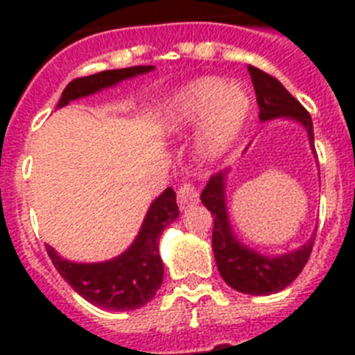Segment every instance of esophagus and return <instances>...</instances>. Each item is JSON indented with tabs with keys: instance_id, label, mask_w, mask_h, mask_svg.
<instances>
[{
	"instance_id": "esophagus-1",
	"label": "esophagus",
	"mask_w": 355,
	"mask_h": 355,
	"mask_svg": "<svg viewBox=\"0 0 355 355\" xmlns=\"http://www.w3.org/2000/svg\"><path fill=\"white\" fill-rule=\"evenodd\" d=\"M177 199L180 210H188L189 206H193L199 202V191H197L191 184H182V186L178 188Z\"/></svg>"
}]
</instances>
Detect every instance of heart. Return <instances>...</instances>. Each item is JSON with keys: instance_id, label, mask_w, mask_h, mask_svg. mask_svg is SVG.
I'll return each instance as SVG.
<instances>
[{"instance_id": "1", "label": "heart", "mask_w": 355, "mask_h": 355, "mask_svg": "<svg viewBox=\"0 0 355 355\" xmlns=\"http://www.w3.org/2000/svg\"><path fill=\"white\" fill-rule=\"evenodd\" d=\"M250 110L252 101L243 86L227 85L221 77H199L167 97L160 127L166 134H175L199 122L195 155L202 162H216L236 145Z\"/></svg>"}]
</instances>
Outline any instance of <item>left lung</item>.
<instances>
[{"instance_id": "left-lung-1", "label": "left lung", "mask_w": 355, "mask_h": 355, "mask_svg": "<svg viewBox=\"0 0 355 355\" xmlns=\"http://www.w3.org/2000/svg\"><path fill=\"white\" fill-rule=\"evenodd\" d=\"M252 79L256 101L259 107V121L286 118L300 123L308 132L309 147L315 155L313 123L308 110L284 88L280 80L270 77L261 69L248 66ZM227 177L228 171H221L208 180L200 193L202 205L211 211L214 232H211V248L216 256L217 269L228 286L245 295H270L286 289L308 263L309 254L313 248L315 232L302 247L291 252L267 256L254 248L243 245L234 234L227 206Z\"/></svg>"}]
</instances>
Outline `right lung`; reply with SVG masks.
I'll use <instances>...</instances> for the list:
<instances>
[{
    "label": "right lung",
    "instance_id": "1",
    "mask_svg": "<svg viewBox=\"0 0 355 355\" xmlns=\"http://www.w3.org/2000/svg\"><path fill=\"white\" fill-rule=\"evenodd\" d=\"M153 69L155 66L107 69L101 73L71 80L64 88L57 108L105 88H112L123 80L149 73ZM178 214L177 193L167 188L150 202L138 236L130 243V247L116 258L97 263H77L58 256L57 250L49 245L46 250L60 276L90 304L112 311L138 309L153 300L160 289L164 280V261L158 252V241L164 228L171 225Z\"/></svg>",
    "mask_w": 355,
    "mask_h": 355
}]
</instances>
